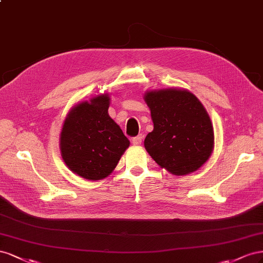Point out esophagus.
<instances>
[{
    "label": "esophagus",
    "mask_w": 263,
    "mask_h": 263,
    "mask_svg": "<svg viewBox=\"0 0 263 263\" xmlns=\"http://www.w3.org/2000/svg\"><path fill=\"white\" fill-rule=\"evenodd\" d=\"M142 141H143V137H142L141 134H139V136L134 137V138L132 139V143H133L134 145H140V144L142 143Z\"/></svg>",
    "instance_id": "obj_1"
}]
</instances>
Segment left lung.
Segmentation results:
<instances>
[{"mask_svg": "<svg viewBox=\"0 0 263 263\" xmlns=\"http://www.w3.org/2000/svg\"><path fill=\"white\" fill-rule=\"evenodd\" d=\"M144 98L154 124L144 140L148 154L172 174L198 170L214 147L213 125L199 100L181 89L148 91Z\"/></svg>", "mask_w": 263, "mask_h": 263, "instance_id": "8db88e82", "label": "left lung"}]
</instances>
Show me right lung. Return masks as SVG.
<instances>
[{
  "instance_id": "right-lung-1",
  "label": "right lung",
  "mask_w": 263,
  "mask_h": 263,
  "mask_svg": "<svg viewBox=\"0 0 263 263\" xmlns=\"http://www.w3.org/2000/svg\"><path fill=\"white\" fill-rule=\"evenodd\" d=\"M108 95L81 102L66 118L61 134L62 156L73 173L98 181L115 170L130 141L108 115Z\"/></svg>"
}]
</instances>
